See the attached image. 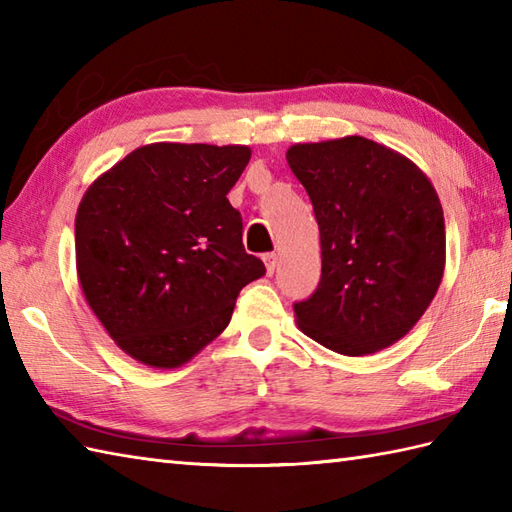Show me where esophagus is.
Returning a JSON list of instances; mask_svg holds the SVG:
<instances>
[{
    "label": "esophagus",
    "mask_w": 512,
    "mask_h": 512,
    "mask_svg": "<svg viewBox=\"0 0 512 512\" xmlns=\"http://www.w3.org/2000/svg\"><path fill=\"white\" fill-rule=\"evenodd\" d=\"M262 259H264V264H266L268 275H273L275 268H277V253H266Z\"/></svg>",
    "instance_id": "esophagus-1"
}]
</instances>
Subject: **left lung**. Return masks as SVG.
I'll use <instances>...</instances> for the list:
<instances>
[{"instance_id":"left-lung-1","label":"left lung","mask_w":512,"mask_h":512,"mask_svg":"<svg viewBox=\"0 0 512 512\" xmlns=\"http://www.w3.org/2000/svg\"><path fill=\"white\" fill-rule=\"evenodd\" d=\"M321 233V281L295 303L299 330L332 352L374 354L400 341L444 275L436 189L398 151L363 136L286 151Z\"/></svg>"}]
</instances>
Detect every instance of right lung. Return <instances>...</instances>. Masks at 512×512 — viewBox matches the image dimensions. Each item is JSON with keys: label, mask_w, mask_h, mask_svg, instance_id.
<instances>
[{"label": "right lung", "mask_w": 512, "mask_h": 512, "mask_svg": "<svg viewBox=\"0 0 512 512\" xmlns=\"http://www.w3.org/2000/svg\"><path fill=\"white\" fill-rule=\"evenodd\" d=\"M244 145L154 143L85 191L74 220L76 273L96 319L125 354L180 367L222 334L239 290L266 275L242 244L226 193Z\"/></svg>", "instance_id": "right-lung-1"}]
</instances>
